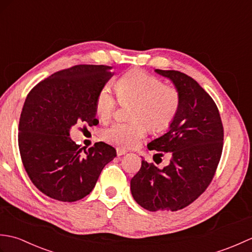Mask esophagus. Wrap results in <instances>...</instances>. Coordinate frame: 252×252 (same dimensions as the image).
<instances>
[{"label":"esophagus","instance_id":"esophagus-1","mask_svg":"<svg viewBox=\"0 0 252 252\" xmlns=\"http://www.w3.org/2000/svg\"><path fill=\"white\" fill-rule=\"evenodd\" d=\"M127 152L126 151V149H122V148H120V147H118L117 148V155L118 156H123V155H126Z\"/></svg>","mask_w":252,"mask_h":252}]
</instances>
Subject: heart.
<instances>
[{"mask_svg":"<svg viewBox=\"0 0 252 252\" xmlns=\"http://www.w3.org/2000/svg\"><path fill=\"white\" fill-rule=\"evenodd\" d=\"M118 98L122 103L132 101L131 122H117L101 133L105 141L115 145L135 147L146 135L148 127L153 132L167 129L180 108L179 91L163 85L156 77L142 70L126 72L116 84ZM117 105V99L109 85H104L96 96L95 110L103 121L109 120Z\"/></svg>","mask_w":252,"mask_h":252,"instance_id":"heart-1","label":"heart"}]
</instances>
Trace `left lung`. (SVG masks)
<instances>
[{"mask_svg": "<svg viewBox=\"0 0 252 252\" xmlns=\"http://www.w3.org/2000/svg\"><path fill=\"white\" fill-rule=\"evenodd\" d=\"M155 72L179 91L180 108L167 133L147 147L170 153L171 159L162 169L143 159L131 180V192L148 211H176L196 200L215 176L223 149V126L216 103L194 79L175 70Z\"/></svg>", "mask_w": 252, "mask_h": 252, "instance_id": "left-lung-1", "label": "left lung"}]
</instances>
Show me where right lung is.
Listing matches in <instances>:
<instances>
[{
	"instance_id": "right-lung-1",
	"label": "right lung",
	"mask_w": 252,
	"mask_h": 252,
	"mask_svg": "<svg viewBox=\"0 0 252 252\" xmlns=\"http://www.w3.org/2000/svg\"><path fill=\"white\" fill-rule=\"evenodd\" d=\"M112 67L77 65L57 71L30 91L19 120L18 145L26 172L53 199L72 202L95 187L101 170L117 156L104 142L85 151L71 138L78 126H96L95 101Z\"/></svg>"
}]
</instances>
